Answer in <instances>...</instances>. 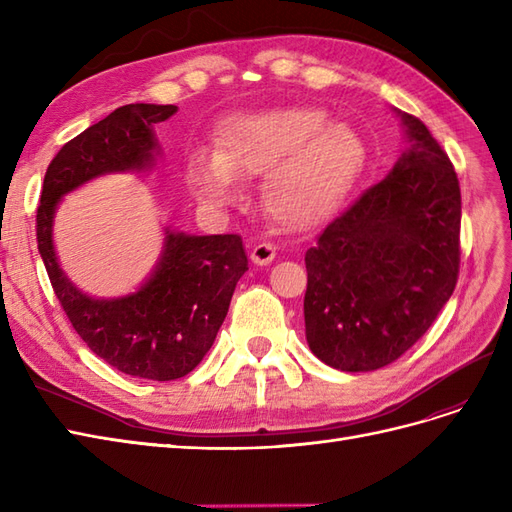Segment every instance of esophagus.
Returning a JSON list of instances; mask_svg holds the SVG:
<instances>
[{
  "label": "esophagus",
  "mask_w": 512,
  "mask_h": 512,
  "mask_svg": "<svg viewBox=\"0 0 512 512\" xmlns=\"http://www.w3.org/2000/svg\"><path fill=\"white\" fill-rule=\"evenodd\" d=\"M275 258V245L271 243H258L254 250H252V262L254 265L265 267L269 262Z\"/></svg>",
  "instance_id": "1"
}]
</instances>
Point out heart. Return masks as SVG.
<instances>
[{
    "label": "heart",
    "mask_w": 512,
    "mask_h": 512,
    "mask_svg": "<svg viewBox=\"0 0 512 512\" xmlns=\"http://www.w3.org/2000/svg\"><path fill=\"white\" fill-rule=\"evenodd\" d=\"M367 162L363 138L316 106H286L230 117L215 138V153L190 158L188 179L213 205L230 203L237 179L265 181V207L290 230L329 220L352 192Z\"/></svg>",
    "instance_id": "1"
}]
</instances>
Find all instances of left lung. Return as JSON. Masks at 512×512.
Returning <instances> with one entry per match:
<instances>
[{"label":"left lung","mask_w":512,"mask_h":512,"mask_svg":"<svg viewBox=\"0 0 512 512\" xmlns=\"http://www.w3.org/2000/svg\"><path fill=\"white\" fill-rule=\"evenodd\" d=\"M410 147L305 254V337L322 363L374 371L438 318L459 277L461 192L425 123L399 113Z\"/></svg>","instance_id":"1"}]
</instances>
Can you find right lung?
Wrapping results in <instances>:
<instances>
[{"instance_id": "obj_1", "label": "right lung", "mask_w": 512, "mask_h": 512, "mask_svg": "<svg viewBox=\"0 0 512 512\" xmlns=\"http://www.w3.org/2000/svg\"><path fill=\"white\" fill-rule=\"evenodd\" d=\"M175 113V104H126L74 136L46 168L36 215L38 250L74 331L111 367L158 382L190 374L213 346L247 271L241 237L166 230L162 258L141 290L121 299H91L59 269L53 215L61 196L79 185L151 166L158 149L153 123Z\"/></svg>"}]
</instances>
